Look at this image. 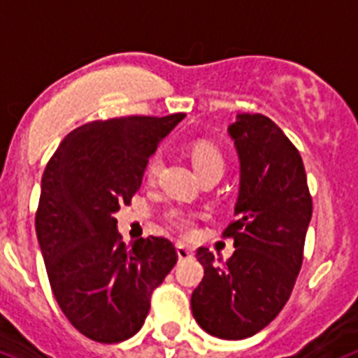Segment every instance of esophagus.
Segmentation results:
<instances>
[{"mask_svg": "<svg viewBox=\"0 0 358 358\" xmlns=\"http://www.w3.org/2000/svg\"><path fill=\"white\" fill-rule=\"evenodd\" d=\"M177 256H179V259H190L194 256V250L190 247H186V245L179 243L177 245Z\"/></svg>", "mask_w": 358, "mask_h": 358, "instance_id": "esophagus-1", "label": "esophagus"}]
</instances>
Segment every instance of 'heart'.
Here are the masks:
<instances>
[{
	"mask_svg": "<svg viewBox=\"0 0 358 358\" xmlns=\"http://www.w3.org/2000/svg\"><path fill=\"white\" fill-rule=\"evenodd\" d=\"M190 157L192 164H194V168H196L201 177L212 172L223 173V170H225V159H223L221 152L208 143L194 144L190 150ZM161 166L162 159L159 155H152L146 164L148 182H153L157 179L159 172H161ZM168 225L182 236H190L194 232V220H192V215L181 210H173L168 214Z\"/></svg>",
	"mask_w": 358,
	"mask_h": 358,
	"instance_id": "b5f03b06",
	"label": "heart"
}]
</instances>
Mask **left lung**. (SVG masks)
<instances>
[{
  "label": "left lung",
  "mask_w": 358,
  "mask_h": 358,
  "mask_svg": "<svg viewBox=\"0 0 358 358\" xmlns=\"http://www.w3.org/2000/svg\"><path fill=\"white\" fill-rule=\"evenodd\" d=\"M229 135L241 181L223 238L234 239L236 250L221 264L206 247L197 249L205 276L192 292V313L206 333L241 341L287 303L302 268L313 199L300 152L268 117L238 115Z\"/></svg>",
  "instance_id": "1"
}]
</instances>
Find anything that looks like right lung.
Segmentation results:
<instances>
[{
	"label": "right lung",
	"instance_id": "right-lung-1",
	"mask_svg": "<svg viewBox=\"0 0 358 358\" xmlns=\"http://www.w3.org/2000/svg\"><path fill=\"white\" fill-rule=\"evenodd\" d=\"M185 113L129 115L73 129L41 177L36 234L56 302L94 342L117 344L143 327L153 291L177 264L170 239L131 249L113 215L141 188L148 159Z\"/></svg>",
	"mask_w": 358,
	"mask_h": 358
}]
</instances>
